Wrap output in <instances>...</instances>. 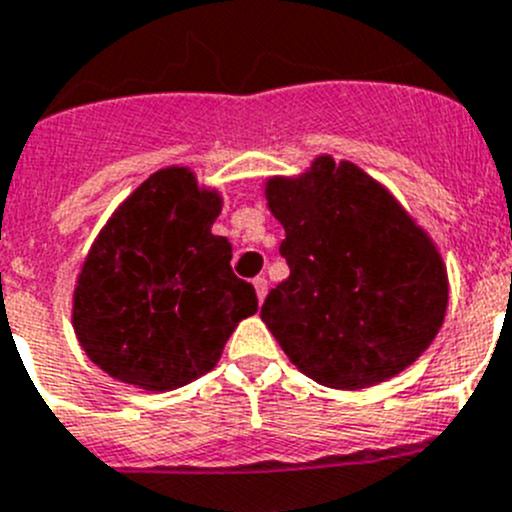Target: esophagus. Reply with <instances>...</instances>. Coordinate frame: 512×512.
Instances as JSON below:
<instances>
[{"instance_id":"1","label":"esophagus","mask_w":512,"mask_h":512,"mask_svg":"<svg viewBox=\"0 0 512 512\" xmlns=\"http://www.w3.org/2000/svg\"><path fill=\"white\" fill-rule=\"evenodd\" d=\"M252 285H255V292H257V300H265V295H267V280L265 277H255V280H252Z\"/></svg>"}]
</instances>
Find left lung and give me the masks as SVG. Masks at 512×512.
I'll return each mask as SVG.
<instances>
[{"label": "left lung", "mask_w": 512, "mask_h": 512, "mask_svg": "<svg viewBox=\"0 0 512 512\" xmlns=\"http://www.w3.org/2000/svg\"><path fill=\"white\" fill-rule=\"evenodd\" d=\"M290 277L260 317L292 365L325 388L362 390L413 365L443 327L448 270L433 237L352 162L315 157L270 177Z\"/></svg>", "instance_id": "left-lung-1"}]
</instances>
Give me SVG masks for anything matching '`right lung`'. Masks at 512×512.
Wrapping results in <instances>:
<instances>
[{
    "mask_svg": "<svg viewBox=\"0 0 512 512\" xmlns=\"http://www.w3.org/2000/svg\"><path fill=\"white\" fill-rule=\"evenodd\" d=\"M220 210L215 187L172 165L112 212L72 295L74 335L99 370L147 393L177 390L255 315V287L232 272L227 237L212 235Z\"/></svg>",
    "mask_w": 512,
    "mask_h": 512,
    "instance_id": "1",
    "label": "right lung"
}]
</instances>
